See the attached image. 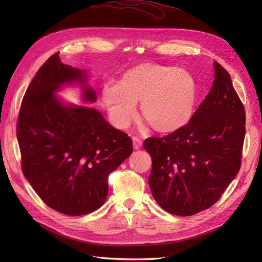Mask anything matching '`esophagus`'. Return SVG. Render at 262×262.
<instances>
[{
    "label": "esophagus",
    "mask_w": 262,
    "mask_h": 262,
    "mask_svg": "<svg viewBox=\"0 0 262 262\" xmlns=\"http://www.w3.org/2000/svg\"><path fill=\"white\" fill-rule=\"evenodd\" d=\"M142 145H143V142L141 138L135 137V136L133 137V146H134L135 149H140L142 147Z\"/></svg>",
    "instance_id": "34e87169"
}]
</instances>
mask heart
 Listing matches in <instances>:
<instances>
[{
	"mask_svg": "<svg viewBox=\"0 0 262 262\" xmlns=\"http://www.w3.org/2000/svg\"><path fill=\"white\" fill-rule=\"evenodd\" d=\"M102 100L111 121L124 129L136 118V102L153 129L171 133L190 119L196 85L187 72L159 64H141L125 72L119 83L105 82Z\"/></svg>",
	"mask_w": 262,
	"mask_h": 262,
	"instance_id": "heart-1",
	"label": "heart"
}]
</instances>
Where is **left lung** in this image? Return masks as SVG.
<instances>
[{"mask_svg": "<svg viewBox=\"0 0 262 262\" xmlns=\"http://www.w3.org/2000/svg\"><path fill=\"white\" fill-rule=\"evenodd\" d=\"M210 91L187 125L144 147L152 158L148 185L168 213L190 216L213 206L241 168L246 110L231 76L214 62Z\"/></svg>", "mask_w": 262, "mask_h": 262, "instance_id": "left-lung-1", "label": "left lung"}]
</instances>
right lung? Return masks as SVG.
<instances>
[{"label": "right lung", "mask_w": 262, "mask_h": 262, "mask_svg": "<svg viewBox=\"0 0 262 262\" xmlns=\"http://www.w3.org/2000/svg\"><path fill=\"white\" fill-rule=\"evenodd\" d=\"M79 82L86 101L97 96L83 71L52 55L30 82L16 122L21 168L49 207L71 216L98 209L108 194V177L133 152L132 138L98 110L69 107L54 97L65 83Z\"/></svg>", "instance_id": "add662e5"}]
</instances>
